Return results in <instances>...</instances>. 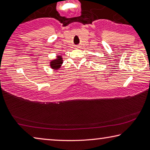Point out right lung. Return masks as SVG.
Here are the masks:
<instances>
[{
	"label": "right lung",
	"mask_w": 150,
	"mask_h": 150,
	"mask_svg": "<svg viewBox=\"0 0 150 150\" xmlns=\"http://www.w3.org/2000/svg\"><path fill=\"white\" fill-rule=\"evenodd\" d=\"M63 63V59L62 57V55H57L56 58L53 60H51L50 62V66L52 69L54 70H59L62 65Z\"/></svg>",
	"instance_id": "add662e5"
}]
</instances>
